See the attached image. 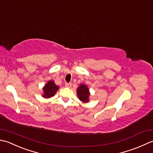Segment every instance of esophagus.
<instances>
[{
    "instance_id": "1",
    "label": "esophagus",
    "mask_w": 153,
    "mask_h": 153,
    "mask_svg": "<svg viewBox=\"0 0 153 153\" xmlns=\"http://www.w3.org/2000/svg\"><path fill=\"white\" fill-rule=\"evenodd\" d=\"M71 86H72V84L71 83H65V86L67 87V88H71Z\"/></svg>"
}]
</instances>
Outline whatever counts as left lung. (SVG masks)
I'll return each mask as SVG.
<instances>
[{
	"instance_id": "8db88e82",
	"label": "left lung",
	"mask_w": 153,
	"mask_h": 153,
	"mask_svg": "<svg viewBox=\"0 0 153 153\" xmlns=\"http://www.w3.org/2000/svg\"><path fill=\"white\" fill-rule=\"evenodd\" d=\"M78 98L82 102H88L89 101L90 92L88 88L85 85H80L76 90Z\"/></svg>"
}]
</instances>
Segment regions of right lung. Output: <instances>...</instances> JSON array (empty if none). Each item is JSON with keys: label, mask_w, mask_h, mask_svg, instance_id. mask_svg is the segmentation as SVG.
Returning a JSON list of instances; mask_svg holds the SVG:
<instances>
[{"label": "right lung", "mask_w": 153, "mask_h": 153, "mask_svg": "<svg viewBox=\"0 0 153 153\" xmlns=\"http://www.w3.org/2000/svg\"><path fill=\"white\" fill-rule=\"evenodd\" d=\"M59 88V86L55 85L53 81L49 80L43 88V97L45 98L52 97V96H53L55 94V93L57 92Z\"/></svg>", "instance_id": "right-lung-1"}]
</instances>
